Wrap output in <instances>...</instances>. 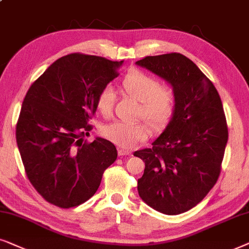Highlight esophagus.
<instances>
[{
    "label": "esophagus",
    "instance_id": "esophagus-1",
    "mask_svg": "<svg viewBox=\"0 0 249 249\" xmlns=\"http://www.w3.org/2000/svg\"><path fill=\"white\" fill-rule=\"evenodd\" d=\"M131 152L128 151V150H124V149H119L118 150V155L119 156H127V155H130Z\"/></svg>",
    "mask_w": 249,
    "mask_h": 249
}]
</instances>
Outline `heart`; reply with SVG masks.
<instances>
[{
    "mask_svg": "<svg viewBox=\"0 0 249 249\" xmlns=\"http://www.w3.org/2000/svg\"><path fill=\"white\" fill-rule=\"evenodd\" d=\"M127 94L139 102L138 117H143L152 126L160 127L170 121L177 106V91L172 84H160L156 76L141 69H131L122 81ZM116 95L110 85L99 91L97 109L105 117H110ZM150 131L143 122H115L104 128V135L121 148L131 149L148 139Z\"/></svg>",
    "mask_w": 249,
    "mask_h": 249,
    "instance_id": "heart-1",
    "label": "heart"
}]
</instances>
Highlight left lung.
Segmentation results:
<instances>
[{
	"instance_id": "1",
	"label": "left lung",
	"mask_w": 249,
	"mask_h": 249,
	"mask_svg": "<svg viewBox=\"0 0 249 249\" xmlns=\"http://www.w3.org/2000/svg\"><path fill=\"white\" fill-rule=\"evenodd\" d=\"M137 64L177 91L166 130L152 148L133 154L145 164L139 195L160 213H184L206 197L220 177L229 134L223 105L210 78L181 53L149 55Z\"/></svg>"
}]
</instances>
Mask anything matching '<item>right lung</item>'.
I'll use <instances>...</instances> for the list:
<instances>
[{
	"instance_id": "add662e5",
	"label": "right lung",
	"mask_w": 249,
	"mask_h": 249,
	"mask_svg": "<svg viewBox=\"0 0 249 249\" xmlns=\"http://www.w3.org/2000/svg\"><path fill=\"white\" fill-rule=\"evenodd\" d=\"M123 61L71 53L54 61L28 89L16 126L26 175L48 203L71 208L95 194L117 158L110 141H83L92 130L97 97L119 75Z\"/></svg>"
}]
</instances>
